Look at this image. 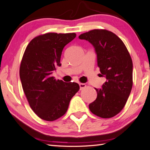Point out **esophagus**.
Listing matches in <instances>:
<instances>
[{
    "label": "esophagus",
    "mask_w": 150,
    "mask_h": 150,
    "mask_svg": "<svg viewBox=\"0 0 150 150\" xmlns=\"http://www.w3.org/2000/svg\"><path fill=\"white\" fill-rule=\"evenodd\" d=\"M79 87H80V89H83V88H84L86 87V85L85 83H79Z\"/></svg>",
    "instance_id": "1"
}]
</instances>
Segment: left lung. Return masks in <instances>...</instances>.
Segmentation results:
<instances>
[{"label": "left lung", "mask_w": 150, "mask_h": 150, "mask_svg": "<svg viewBox=\"0 0 150 150\" xmlns=\"http://www.w3.org/2000/svg\"><path fill=\"white\" fill-rule=\"evenodd\" d=\"M79 38L93 45L101 76L106 79L102 88H95L97 97L88 107L99 117H113L122 110L132 88L133 64L130 54L123 42L108 30H91Z\"/></svg>", "instance_id": "8db88e82"}]
</instances>
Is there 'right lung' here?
I'll list each match as a JSON object with an SVG mask.
<instances>
[{"instance_id": "add662e5", "label": "right lung", "mask_w": 150, "mask_h": 150, "mask_svg": "<svg viewBox=\"0 0 150 150\" xmlns=\"http://www.w3.org/2000/svg\"><path fill=\"white\" fill-rule=\"evenodd\" d=\"M75 33H47L35 37L26 48L20 77L30 107L40 118L54 121L67 112L70 100L79 90L77 83L55 80L52 73L61 66L63 49Z\"/></svg>"}]
</instances>
